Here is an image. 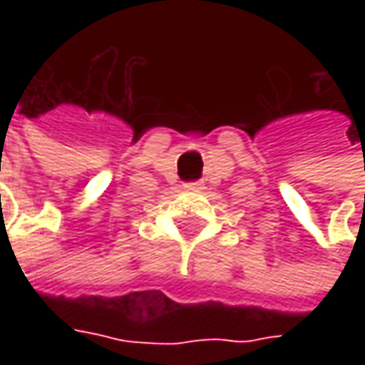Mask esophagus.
<instances>
[{"label": "esophagus", "mask_w": 365, "mask_h": 365, "mask_svg": "<svg viewBox=\"0 0 365 365\" xmlns=\"http://www.w3.org/2000/svg\"><path fill=\"white\" fill-rule=\"evenodd\" d=\"M185 189H187V190H201V189H203V182H187V185H185Z\"/></svg>", "instance_id": "obj_1"}]
</instances>
